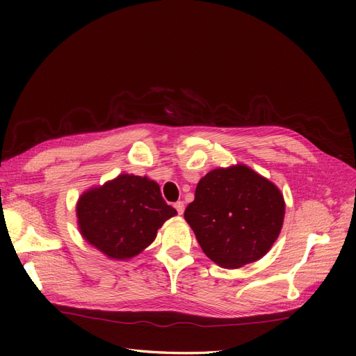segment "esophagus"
Here are the masks:
<instances>
[{
  "label": "esophagus",
  "instance_id": "esophagus-1",
  "mask_svg": "<svg viewBox=\"0 0 356 356\" xmlns=\"http://www.w3.org/2000/svg\"><path fill=\"white\" fill-rule=\"evenodd\" d=\"M174 208L178 211V213H179V215H182V213H184V202L178 200L177 203H174Z\"/></svg>",
  "mask_w": 356,
  "mask_h": 356
}]
</instances>
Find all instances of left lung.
Listing matches in <instances>:
<instances>
[{
	"mask_svg": "<svg viewBox=\"0 0 356 356\" xmlns=\"http://www.w3.org/2000/svg\"><path fill=\"white\" fill-rule=\"evenodd\" d=\"M281 190L246 165L217 168L200 178L184 218L202 251L224 268L263 258L282 230Z\"/></svg>",
	"mask_w": 356,
	"mask_h": 356,
	"instance_id": "obj_1",
	"label": "left lung"
}]
</instances>
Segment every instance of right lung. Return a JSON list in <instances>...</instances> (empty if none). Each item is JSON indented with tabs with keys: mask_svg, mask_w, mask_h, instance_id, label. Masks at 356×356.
<instances>
[{
	"mask_svg": "<svg viewBox=\"0 0 356 356\" xmlns=\"http://www.w3.org/2000/svg\"><path fill=\"white\" fill-rule=\"evenodd\" d=\"M75 212L83 239L111 260L141 254L163 222L177 215L156 181L134 174H120L86 190Z\"/></svg>",
	"mask_w": 356,
	"mask_h": 356,
	"instance_id": "1",
	"label": "right lung"
}]
</instances>
